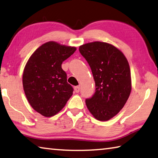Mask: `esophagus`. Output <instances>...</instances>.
Listing matches in <instances>:
<instances>
[{
    "mask_svg": "<svg viewBox=\"0 0 158 158\" xmlns=\"http://www.w3.org/2000/svg\"><path fill=\"white\" fill-rule=\"evenodd\" d=\"M80 90V87L79 86H75L74 87V91L76 92L77 93H78Z\"/></svg>",
    "mask_w": 158,
    "mask_h": 158,
    "instance_id": "1",
    "label": "esophagus"
}]
</instances>
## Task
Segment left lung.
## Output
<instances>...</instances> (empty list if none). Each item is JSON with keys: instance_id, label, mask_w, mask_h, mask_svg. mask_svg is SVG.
<instances>
[{"instance_id": "left-lung-1", "label": "left lung", "mask_w": 158, "mask_h": 158, "mask_svg": "<svg viewBox=\"0 0 158 158\" xmlns=\"http://www.w3.org/2000/svg\"><path fill=\"white\" fill-rule=\"evenodd\" d=\"M91 68L95 93L85 99L90 113L99 121H107L124 107L131 91V70L127 58L113 45L95 41L79 49Z\"/></svg>"}]
</instances>
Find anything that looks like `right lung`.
<instances>
[{"label": "right lung", "mask_w": 158, "mask_h": 158, "mask_svg": "<svg viewBox=\"0 0 158 158\" xmlns=\"http://www.w3.org/2000/svg\"><path fill=\"white\" fill-rule=\"evenodd\" d=\"M76 50L54 41L45 43L25 65L23 74L25 96L31 106L42 115H55L73 95V88L67 82L61 64Z\"/></svg>", "instance_id": "1"}]
</instances>
